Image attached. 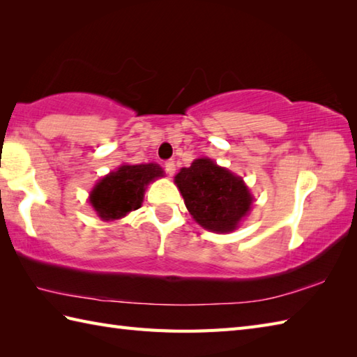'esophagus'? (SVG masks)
<instances>
[{"instance_id":"obj_1","label":"esophagus","mask_w":357,"mask_h":357,"mask_svg":"<svg viewBox=\"0 0 357 357\" xmlns=\"http://www.w3.org/2000/svg\"><path fill=\"white\" fill-rule=\"evenodd\" d=\"M164 169H165V172H167V174H172L174 173V170H176V167H174V161H167L165 164H164Z\"/></svg>"}]
</instances>
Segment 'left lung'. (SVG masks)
Here are the masks:
<instances>
[{"label": "left lung", "instance_id": "left-lung-1", "mask_svg": "<svg viewBox=\"0 0 357 357\" xmlns=\"http://www.w3.org/2000/svg\"><path fill=\"white\" fill-rule=\"evenodd\" d=\"M174 184L195 221L215 233L236 230L253 202L242 178L210 158H198L190 167L181 169Z\"/></svg>", "mask_w": 357, "mask_h": 357}]
</instances>
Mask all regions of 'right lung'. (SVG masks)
Here are the masks:
<instances>
[{
  "label": "right lung",
  "mask_w": 357,
  "mask_h": 357,
  "mask_svg": "<svg viewBox=\"0 0 357 357\" xmlns=\"http://www.w3.org/2000/svg\"><path fill=\"white\" fill-rule=\"evenodd\" d=\"M162 176V167L155 162L124 164L98 181L90 192L89 201L102 221H115L133 210H138L146 187Z\"/></svg>",
  "instance_id": "1"
}]
</instances>
